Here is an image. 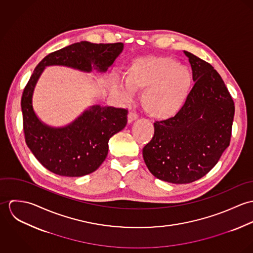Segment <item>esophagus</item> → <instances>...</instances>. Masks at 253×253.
<instances>
[{"mask_svg": "<svg viewBox=\"0 0 253 253\" xmlns=\"http://www.w3.org/2000/svg\"><path fill=\"white\" fill-rule=\"evenodd\" d=\"M137 118H138L137 114H136L135 112H133V111H130V112L128 113V115H127V122H128V123H132V122L135 121Z\"/></svg>", "mask_w": 253, "mask_h": 253, "instance_id": "1", "label": "esophagus"}]
</instances>
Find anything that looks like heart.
Wrapping results in <instances>:
<instances>
[{
    "label": "heart",
    "instance_id": "b5f03b06",
    "mask_svg": "<svg viewBox=\"0 0 253 253\" xmlns=\"http://www.w3.org/2000/svg\"><path fill=\"white\" fill-rule=\"evenodd\" d=\"M126 83L111 82L114 94L129 99L132 90H143L141 102L146 113L157 120L175 117L184 106L193 85L191 71L169 56H148L131 62Z\"/></svg>",
    "mask_w": 253,
    "mask_h": 253
}]
</instances>
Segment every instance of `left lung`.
Wrapping results in <instances>:
<instances>
[{
  "instance_id": "obj_1",
  "label": "left lung",
  "mask_w": 253,
  "mask_h": 253,
  "mask_svg": "<svg viewBox=\"0 0 253 253\" xmlns=\"http://www.w3.org/2000/svg\"><path fill=\"white\" fill-rule=\"evenodd\" d=\"M195 82L180 112L156 122L143 159L157 178L186 184L205 176L230 144L235 104L222 78L205 60L185 51Z\"/></svg>"
}]
</instances>
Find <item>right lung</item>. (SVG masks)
I'll list each match as a JSON object with an SVG mask.
<instances>
[{
    "label": "right lung",
    "mask_w": 253,
    "mask_h": 253,
    "mask_svg": "<svg viewBox=\"0 0 253 253\" xmlns=\"http://www.w3.org/2000/svg\"><path fill=\"white\" fill-rule=\"evenodd\" d=\"M124 49L123 42L91 43L81 42L46 55L26 84L22 98L25 141L37 160L49 171L80 177L95 171L108 154L109 139L127 122V110L94 105L71 124L52 127L42 123L32 105L37 82L46 66L59 65L89 73H105Z\"/></svg>",
    "instance_id": "1"
}]
</instances>
